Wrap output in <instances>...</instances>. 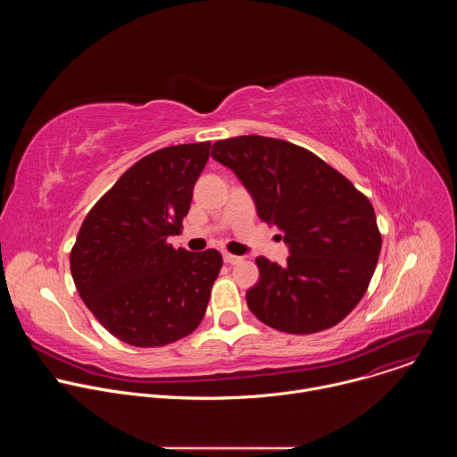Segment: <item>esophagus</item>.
Segmentation results:
<instances>
[{
	"label": "esophagus",
	"instance_id": "34e87169",
	"mask_svg": "<svg viewBox=\"0 0 457 457\" xmlns=\"http://www.w3.org/2000/svg\"><path fill=\"white\" fill-rule=\"evenodd\" d=\"M240 256H237V254H231V253H224V262L226 264H231V266H235V264H238L240 262Z\"/></svg>",
	"mask_w": 457,
	"mask_h": 457
}]
</instances>
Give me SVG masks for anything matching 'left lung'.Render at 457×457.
<instances>
[{
    "label": "left lung",
    "mask_w": 457,
    "mask_h": 457,
    "mask_svg": "<svg viewBox=\"0 0 457 457\" xmlns=\"http://www.w3.org/2000/svg\"><path fill=\"white\" fill-rule=\"evenodd\" d=\"M212 157L251 193L258 217L277 226L287 264L256 258L251 312L291 335L325 331L361 300L374 275L381 235L374 208L349 179L287 141L240 136L217 141Z\"/></svg>",
    "instance_id": "1"
}]
</instances>
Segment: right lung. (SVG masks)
Wrapping results in <instances>:
<instances>
[{
	"mask_svg": "<svg viewBox=\"0 0 457 457\" xmlns=\"http://www.w3.org/2000/svg\"><path fill=\"white\" fill-rule=\"evenodd\" d=\"M212 143L157 150L88 212L71 253L79 296L103 328L134 347H162L204 318L222 256L168 244L189 212Z\"/></svg>",
	"mask_w": 457,
	"mask_h": 457,
	"instance_id": "add662e5",
	"label": "right lung"
}]
</instances>
